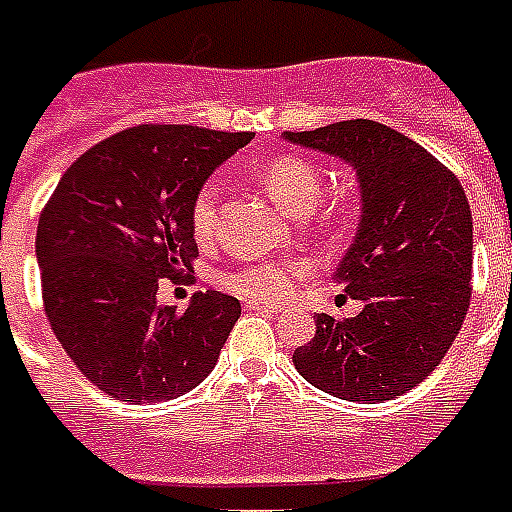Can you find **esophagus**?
<instances>
[{
	"label": "esophagus",
	"mask_w": 512,
	"mask_h": 512,
	"mask_svg": "<svg viewBox=\"0 0 512 512\" xmlns=\"http://www.w3.org/2000/svg\"><path fill=\"white\" fill-rule=\"evenodd\" d=\"M247 308L249 311H268V314H273V311H282L276 303H265V300H249Z\"/></svg>",
	"instance_id": "34e87169"
}]
</instances>
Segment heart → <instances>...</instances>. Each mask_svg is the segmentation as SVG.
I'll use <instances>...</instances> for the list:
<instances>
[{
    "instance_id": "b5f03b06",
    "label": "heart",
    "mask_w": 512,
    "mask_h": 512,
    "mask_svg": "<svg viewBox=\"0 0 512 512\" xmlns=\"http://www.w3.org/2000/svg\"><path fill=\"white\" fill-rule=\"evenodd\" d=\"M257 179L263 182L273 201L295 217L311 212L322 195V174L314 163L303 161L298 155H279V158L265 161L257 169ZM217 212H220V185L214 179H206L190 204V228H193L195 241L209 244L214 239ZM308 268L311 265L306 260H295V257H287V260L265 257V260H252L225 273L222 284L241 298L282 300L290 295L295 282Z\"/></svg>"
}]
</instances>
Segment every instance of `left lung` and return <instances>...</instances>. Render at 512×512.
<instances>
[{
    "label": "left lung",
    "mask_w": 512,
    "mask_h": 512,
    "mask_svg": "<svg viewBox=\"0 0 512 512\" xmlns=\"http://www.w3.org/2000/svg\"><path fill=\"white\" fill-rule=\"evenodd\" d=\"M287 139L357 169L362 217L335 279L357 317L317 314L292 354L308 384L351 403L405 395L438 368L473 298V214L448 166L395 128L343 120Z\"/></svg>",
    "instance_id": "8db88e82"
}]
</instances>
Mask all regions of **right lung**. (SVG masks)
I'll list each match as a JSON object with an SVG mask.
<instances>
[{
    "label": "right lung",
    "mask_w": 512,
    "mask_h": 512,
    "mask_svg": "<svg viewBox=\"0 0 512 512\" xmlns=\"http://www.w3.org/2000/svg\"><path fill=\"white\" fill-rule=\"evenodd\" d=\"M247 142L249 131L150 123L107 136L64 171L37 225L42 306L101 392L134 405L174 400L217 365L239 300L206 290L177 311L155 298L166 279L193 284L190 204Z\"/></svg>",
    "instance_id": "right-lung-1"
}]
</instances>
